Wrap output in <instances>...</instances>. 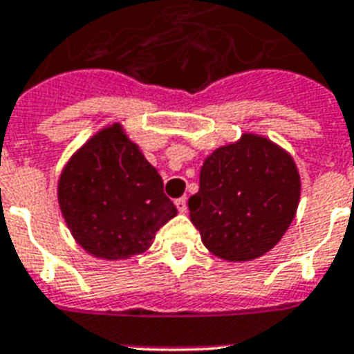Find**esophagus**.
Wrapping results in <instances>:
<instances>
[{
	"mask_svg": "<svg viewBox=\"0 0 354 354\" xmlns=\"http://www.w3.org/2000/svg\"><path fill=\"white\" fill-rule=\"evenodd\" d=\"M175 207H177V210H179V212H183V214H185L186 210H188L186 197H179V199H175Z\"/></svg>",
	"mask_w": 354,
	"mask_h": 354,
	"instance_id": "34e87169",
	"label": "esophagus"
}]
</instances>
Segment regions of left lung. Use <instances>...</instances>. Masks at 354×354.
<instances>
[{"instance_id":"8db88e82","label":"left lung","mask_w":354,"mask_h":354,"mask_svg":"<svg viewBox=\"0 0 354 354\" xmlns=\"http://www.w3.org/2000/svg\"><path fill=\"white\" fill-rule=\"evenodd\" d=\"M299 196L294 158L271 140L245 133L205 158L199 192L188 208L210 253L245 262L275 248L294 220Z\"/></svg>"}]
</instances>
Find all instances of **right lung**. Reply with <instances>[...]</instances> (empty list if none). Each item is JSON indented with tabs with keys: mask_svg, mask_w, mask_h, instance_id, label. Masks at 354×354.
I'll use <instances>...</instances> for the list:
<instances>
[{
	"mask_svg": "<svg viewBox=\"0 0 354 354\" xmlns=\"http://www.w3.org/2000/svg\"><path fill=\"white\" fill-rule=\"evenodd\" d=\"M59 207L75 242L105 260L144 253L177 216L162 177L120 123L94 134L66 164Z\"/></svg>",
	"mask_w": 354,
	"mask_h": 354,
	"instance_id": "add662e5",
	"label": "right lung"
}]
</instances>
